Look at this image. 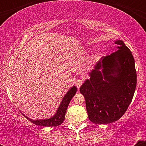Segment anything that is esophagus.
<instances>
[{"label": "esophagus", "mask_w": 146, "mask_h": 146, "mask_svg": "<svg viewBox=\"0 0 146 146\" xmlns=\"http://www.w3.org/2000/svg\"><path fill=\"white\" fill-rule=\"evenodd\" d=\"M83 82H84L83 79H78V80H77L76 82H75V86H77V88H79L80 86H81V85L82 84Z\"/></svg>", "instance_id": "1"}]
</instances>
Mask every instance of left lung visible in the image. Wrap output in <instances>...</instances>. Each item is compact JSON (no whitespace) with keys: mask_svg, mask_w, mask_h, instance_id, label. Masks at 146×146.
Here are the masks:
<instances>
[{"mask_svg":"<svg viewBox=\"0 0 146 146\" xmlns=\"http://www.w3.org/2000/svg\"><path fill=\"white\" fill-rule=\"evenodd\" d=\"M117 51L103 56L80 87L86 101L88 119L107 124L119 119L131 103L137 85L135 60L121 40Z\"/></svg>","mask_w":146,"mask_h":146,"instance_id":"8db88e82","label":"left lung"}]
</instances>
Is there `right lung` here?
Masks as SVG:
<instances>
[{"label": "right lung", "instance_id": "1", "mask_svg": "<svg viewBox=\"0 0 146 146\" xmlns=\"http://www.w3.org/2000/svg\"><path fill=\"white\" fill-rule=\"evenodd\" d=\"M77 91V88L75 86H72L69 90H68L67 93L65 94L62 100L61 103L57 110L56 114L53 117H50L48 119H31L27 116L26 118L29 119L30 121L32 122L33 123L40 126H45V127H53L58 126V125H61L64 120L65 113H66V109L68 108V106L69 104L70 101L74 96Z\"/></svg>", "mask_w": 146, "mask_h": 146}]
</instances>
